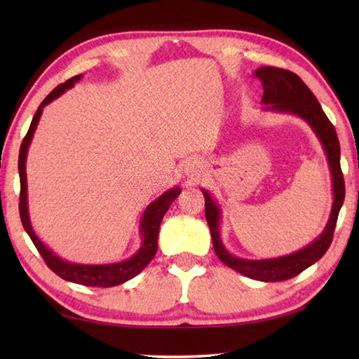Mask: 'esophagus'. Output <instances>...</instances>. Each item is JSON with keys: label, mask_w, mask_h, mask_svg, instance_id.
Instances as JSON below:
<instances>
[{"label": "esophagus", "mask_w": 359, "mask_h": 359, "mask_svg": "<svg viewBox=\"0 0 359 359\" xmlns=\"http://www.w3.org/2000/svg\"><path fill=\"white\" fill-rule=\"evenodd\" d=\"M184 170L188 177H201L205 170H207V165H205L201 157H191L188 162H185Z\"/></svg>", "instance_id": "obj_1"}]
</instances>
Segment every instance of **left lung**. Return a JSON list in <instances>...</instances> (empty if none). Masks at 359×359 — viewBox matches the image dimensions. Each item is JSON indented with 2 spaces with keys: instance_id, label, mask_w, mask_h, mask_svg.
I'll return each mask as SVG.
<instances>
[{
  "instance_id": "1",
  "label": "left lung",
  "mask_w": 359,
  "mask_h": 359,
  "mask_svg": "<svg viewBox=\"0 0 359 359\" xmlns=\"http://www.w3.org/2000/svg\"><path fill=\"white\" fill-rule=\"evenodd\" d=\"M255 77L262 81V103L266 104V111L294 114V116L304 118L311 126L324 147L333 182V207L329 222H327L325 230L321 233V236L311 242L310 245L296 251L293 255L276 259H262V261H250V259L236 257L231 253H228L219 234V205L212 201L208 191L202 189L205 197V216H207L211 231L212 248H215L220 261L230 269L245 274L247 278L262 282H278L297 276V274L309 269L310 265L319 261L325 255V251L329 250L339 210L342 207V202H344L346 185L339 163L341 149L337 131H334V126L327 118L321 104H319L306 83L296 74L273 66L259 67L257 71H255Z\"/></svg>"
}]
</instances>
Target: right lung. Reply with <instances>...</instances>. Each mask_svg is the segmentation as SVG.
<instances>
[{
    "mask_svg": "<svg viewBox=\"0 0 359 359\" xmlns=\"http://www.w3.org/2000/svg\"><path fill=\"white\" fill-rule=\"evenodd\" d=\"M81 79V75H75V77L69 79L67 81L62 83L57 86L52 93L44 98L41 104L38 106L35 116L32 118V123L29 126V131L25 139H22L21 148H20V157H18V171H20V217L21 224L25 226L29 238L32 239L34 245L36 247L38 253L41 255L44 262L48 264L49 269L58 274L60 278H63L69 282H75V284L88 285V287H114L120 285L123 282L133 279L137 276L144 266H147L152 257L157 253V238H158V228L162 224V219L168 208L171 207V203L175 201V197L180 194V188H171L166 193L156 199L152 203L148 205V208L144 210L142 222H140V234H142V247L139 251L133 256L126 259L123 262L117 264H104V265H85V264H72L63 261L62 257L53 255L52 251L44 245V243L36 238L32 225L29 220V210H27V180H26V157L30 140H32L34 133L38 125V120L41 117L43 108L46 104H49L52 100H55L57 97L62 95L66 89L74 86V83H77Z\"/></svg>",
    "mask_w": 359,
    "mask_h": 359,
    "instance_id": "add662e5",
    "label": "right lung"
}]
</instances>
